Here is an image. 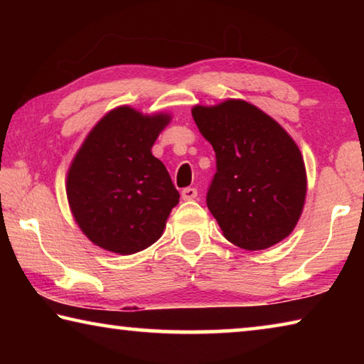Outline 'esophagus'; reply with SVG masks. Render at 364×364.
I'll list each match as a JSON object with an SVG mask.
<instances>
[{
	"mask_svg": "<svg viewBox=\"0 0 364 364\" xmlns=\"http://www.w3.org/2000/svg\"><path fill=\"white\" fill-rule=\"evenodd\" d=\"M181 197L184 200H193L197 197V189L196 188H184L181 191Z\"/></svg>",
	"mask_w": 364,
	"mask_h": 364,
	"instance_id": "esophagus-1",
	"label": "esophagus"
}]
</instances>
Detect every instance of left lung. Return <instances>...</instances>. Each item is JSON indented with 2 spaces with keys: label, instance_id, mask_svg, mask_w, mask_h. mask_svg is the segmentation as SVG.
Wrapping results in <instances>:
<instances>
[{
  "label": "left lung",
  "instance_id": "1",
  "mask_svg": "<svg viewBox=\"0 0 364 364\" xmlns=\"http://www.w3.org/2000/svg\"><path fill=\"white\" fill-rule=\"evenodd\" d=\"M193 117L217 157L207 207L225 237L245 250L268 249L287 237L306 194L305 164L294 139L245 101L196 106Z\"/></svg>",
  "mask_w": 364,
  "mask_h": 364
}]
</instances>
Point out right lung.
I'll return each mask as SVG.
<instances>
[{"instance_id":"add662e5","label":"right lung","mask_w":364,"mask_h":364,"mask_svg":"<svg viewBox=\"0 0 364 364\" xmlns=\"http://www.w3.org/2000/svg\"><path fill=\"white\" fill-rule=\"evenodd\" d=\"M168 122L123 106L85 139L67 175V199L91 242L130 255L162 236L180 193L151 147Z\"/></svg>"}]
</instances>
